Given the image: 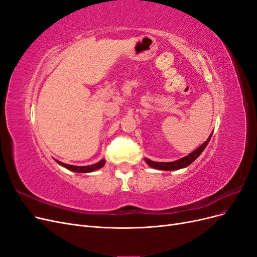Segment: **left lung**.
Masks as SVG:
<instances>
[{
    "mask_svg": "<svg viewBox=\"0 0 257 257\" xmlns=\"http://www.w3.org/2000/svg\"><path fill=\"white\" fill-rule=\"evenodd\" d=\"M211 136H212V134L210 135L207 141L200 147H198L196 150H194L192 153H190L189 155H186V157H184L180 160L175 161V162H165L164 163V162H153L149 159H146L147 164L150 167H153L155 169H161V170H176V169H180V168L189 166L199 157L200 153L205 150V148L209 144L210 139H211Z\"/></svg>",
    "mask_w": 257,
    "mask_h": 257,
    "instance_id": "obj_1",
    "label": "left lung"
}]
</instances>
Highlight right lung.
Returning <instances> with one entry per match:
<instances>
[{"mask_svg":"<svg viewBox=\"0 0 257 257\" xmlns=\"http://www.w3.org/2000/svg\"><path fill=\"white\" fill-rule=\"evenodd\" d=\"M60 165L64 166L65 168L72 170V172H75V173H91L93 172V170H96L100 167H103L105 165V160H102L97 162L96 164H93V165H89V166H74V165H68V164H65V163H62V162H59L57 161Z\"/></svg>","mask_w":257,"mask_h":257,"instance_id":"1","label":"right lung"}]
</instances>
